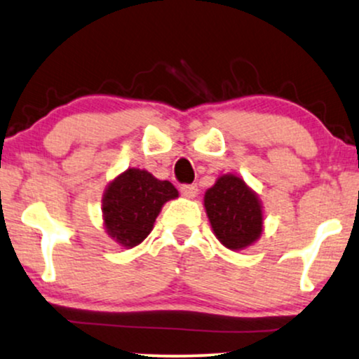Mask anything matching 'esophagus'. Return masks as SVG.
I'll list each match as a JSON object with an SVG mask.
<instances>
[{"label": "esophagus", "instance_id": "34e87169", "mask_svg": "<svg viewBox=\"0 0 359 359\" xmlns=\"http://www.w3.org/2000/svg\"><path fill=\"white\" fill-rule=\"evenodd\" d=\"M180 191L184 198H195L198 195V187L196 184H183L180 188Z\"/></svg>", "mask_w": 359, "mask_h": 359}]
</instances>
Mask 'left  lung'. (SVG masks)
<instances>
[{"instance_id": "8db88e82", "label": "left lung", "mask_w": 359, "mask_h": 359, "mask_svg": "<svg viewBox=\"0 0 359 359\" xmlns=\"http://www.w3.org/2000/svg\"><path fill=\"white\" fill-rule=\"evenodd\" d=\"M205 208L212 229L225 247L242 250L262 233V208L257 195L233 175H223L205 193Z\"/></svg>"}]
</instances>
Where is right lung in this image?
Returning <instances> with one entry per match:
<instances>
[{
    "label": "right lung",
    "mask_w": 359,
    "mask_h": 359,
    "mask_svg": "<svg viewBox=\"0 0 359 359\" xmlns=\"http://www.w3.org/2000/svg\"><path fill=\"white\" fill-rule=\"evenodd\" d=\"M178 196L170 181L156 180L151 172L130 168L109 184L102 212L107 233L124 247H136L153 230L168 200Z\"/></svg>",
    "instance_id": "obj_1"
}]
</instances>
